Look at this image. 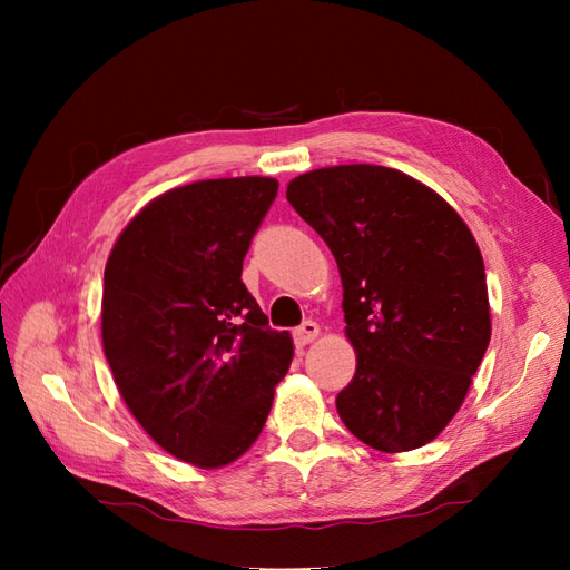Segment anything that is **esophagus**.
Listing matches in <instances>:
<instances>
[{"mask_svg": "<svg viewBox=\"0 0 570 570\" xmlns=\"http://www.w3.org/2000/svg\"><path fill=\"white\" fill-rule=\"evenodd\" d=\"M318 333H321L318 323H314V321H304V323L297 327V331H295V342L299 344V347H304V344L314 342V340L318 337Z\"/></svg>", "mask_w": 570, "mask_h": 570, "instance_id": "1", "label": "esophagus"}]
</instances>
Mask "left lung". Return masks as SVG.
I'll return each mask as SVG.
<instances>
[{
    "label": "left lung",
    "instance_id": "1",
    "mask_svg": "<svg viewBox=\"0 0 570 570\" xmlns=\"http://www.w3.org/2000/svg\"><path fill=\"white\" fill-rule=\"evenodd\" d=\"M287 202L331 247L344 333L356 352L337 394L350 433L377 452L435 440L465 400L490 344L485 266L461 216L402 170H308Z\"/></svg>",
    "mask_w": 570,
    "mask_h": 570
}]
</instances>
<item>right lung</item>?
Segmentation results:
<instances>
[{
	"mask_svg": "<svg viewBox=\"0 0 570 570\" xmlns=\"http://www.w3.org/2000/svg\"><path fill=\"white\" fill-rule=\"evenodd\" d=\"M275 178L168 189L118 235L105 268L101 342L120 396L147 435L199 469L243 456L292 361L243 283Z\"/></svg>",
	"mask_w": 570,
	"mask_h": 570,
	"instance_id": "right-lung-1",
	"label": "right lung"
}]
</instances>
